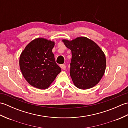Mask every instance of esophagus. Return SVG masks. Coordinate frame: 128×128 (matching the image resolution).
Masks as SVG:
<instances>
[{"instance_id":"1","label":"esophagus","mask_w":128,"mask_h":128,"mask_svg":"<svg viewBox=\"0 0 128 128\" xmlns=\"http://www.w3.org/2000/svg\"><path fill=\"white\" fill-rule=\"evenodd\" d=\"M60 66V68L62 70H66V65H65V64H61Z\"/></svg>"}]
</instances>
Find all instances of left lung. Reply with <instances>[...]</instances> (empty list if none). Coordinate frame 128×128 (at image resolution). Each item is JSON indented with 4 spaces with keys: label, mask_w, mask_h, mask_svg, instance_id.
Segmentation results:
<instances>
[{
    "label": "left lung",
    "mask_w": 128,
    "mask_h": 128,
    "mask_svg": "<svg viewBox=\"0 0 128 128\" xmlns=\"http://www.w3.org/2000/svg\"><path fill=\"white\" fill-rule=\"evenodd\" d=\"M72 54L70 74L76 88L86 90L100 82L104 74V53L96 43L85 37L72 40H62Z\"/></svg>",
    "instance_id": "obj_1"
}]
</instances>
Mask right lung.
Listing matches in <instances>:
<instances>
[{"label": "right lung", "mask_w": 128, "mask_h": 128, "mask_svg": "<svg viewBox=\"0 0 128 128\" xmlns=\"http://www.w3.org/2000/svg\"><path fill=\"white\" fill-rule=\"evenodd\" d=\"M54 46V42L38 38L29 43L21 54V72L25 80L34 88H48L61 72L52 52Z\"/></svg>", "instance_id": "1"}]
</instances>
